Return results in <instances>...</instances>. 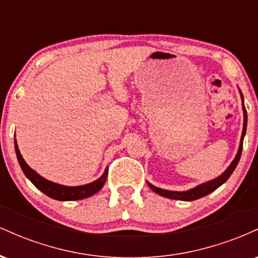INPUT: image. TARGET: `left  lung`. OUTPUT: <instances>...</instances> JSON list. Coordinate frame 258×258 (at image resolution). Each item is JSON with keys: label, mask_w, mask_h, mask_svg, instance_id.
Returning <instances> with one entry per match:
<instances>
[{"label": "left lung", "mask_w": 258, "mask_h": 258, "mask_svg": "<svg viewBox=\"0 0 258 258\" xmlns=\"http://www.w3.org/2000/svg\"><path fill=\"white\" fill-rule=\"evenodd\" d=\"M241 98H242V94H241ZM242 110H244V128H242V135H241V141H240V146H239V150L238 154H236L235 159L233 160L232 164L229 165V167L224 171L223 174H221L218 178H216L214 180H210V182L204 183V184L198 185L197 188L190 189V190H186V191H171V190H164V189H160L154 186L150 183H148V185L152 188V190L155 191L156 194L161 195V197L168 198V199H176V200H183V201H191V200H197L200 199V198L205 197V195L212 193V191L216 190L218 186L223 184L226 180L229 178L230 174L233 173V171L235 170L236 165H238L239 160H240L241 156V152H242V141H244V136L245 132H246V125H247V114H246V109H245L244 105V99H242Z\"/></svg>", "instance_id": "obj_1"}]
</instances>
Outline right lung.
I'll return each instance as SVG.
<instances>
[{"instance_id":"obj_1","label":"right lung","mask_w":258,"mask_h":258,"mask_svg":"<svg viewBox=\"0 0 258 258\" xmlns=\"http://www.w3.org/2000/svg\"><path fill=\"white\" fill-rule=\"evenodd\" d=\"M14 147H16V153L18 161H19L20 167H22L23 172L25 173V176L31 180V183L36 186L37 189H40L42 193H44L47 197L52 198V199L60 200V201H72V200H80L85 199V198L91 197V195L96 194L99 189H102V186L104 185L106 177H108V170H105V172L103 173V176L94 182L88 183L85 185H79V186H65L57 184V183L49 182V180L44 179L43 177H41L40 174L35 172L32 168L28 166V164L25 162V160L23 159L22 154H20L19 149H18L17 142L14 141Z\"/></svg>"}]
</instances>
